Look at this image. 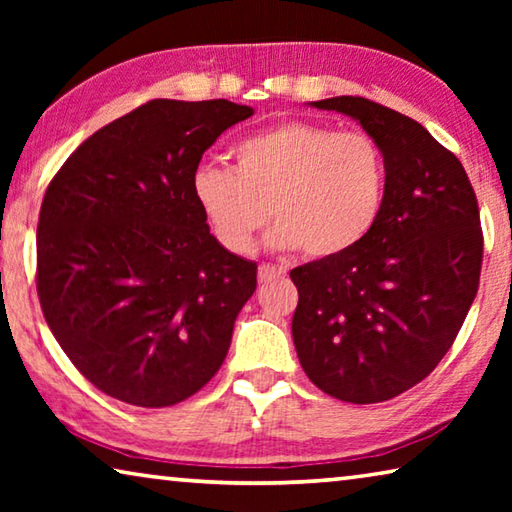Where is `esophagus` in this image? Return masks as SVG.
<instances>
[{"label": "esophagus", "mask_w": 512, "mask_h": 512, "mask_svg": "<svg viewBox=\"0 0 512 512\" xmlns=\"http://www.w3.org/2000/svg\"><path fill=\"white\" fill-rule=\"evenodd\" d=\"M282 275H287V268H282V266L259 264V268H257L259 282H268V280H273V277H282Z\"/></svg>", "instance_id": "obj_1"}]
</instances>
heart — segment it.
Instances as JSON below:
<instances>
[{"instance_id":"b5f03b06","label":"heart","mask_w":512,"mask_h":512,"mask_svg":"<svg viewBox=\"0 0 512 512\" xmlns=\"http://www.w3.org/2000/svg\"><path fill=\"white\" fill-rule=\"evenodd\" d=\"M388 164L368 133L284 121L235 146V169L205 164L192 192L214 237L237 255L255 248L268 216L271 244L311 259L348 253L386 203Z\"/></svg>"}]
</instances>
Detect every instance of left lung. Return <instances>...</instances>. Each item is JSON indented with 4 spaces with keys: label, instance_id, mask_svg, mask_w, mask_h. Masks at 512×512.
Segmentation results:
<instances>
[{
    "label": "left lung",
    "instance_id": "obj_1",
    "mask_svg": "<svg viewBox=\"0 0 512 512\" xmlns=\"http://www.w3.org/2000/svg\"><path fill=\"white\" fill-rule=\"evenodd\" d=\"M311 106L359 121L386 155L388 189L361 244L291 271L293 343L323 393L386 402L438 366L472 307L483 262L479 203L463 164L415 119L363 97Z\"/></svg>",
    "mask_w": 512,
    "mask_h": 512
}]
</instances>
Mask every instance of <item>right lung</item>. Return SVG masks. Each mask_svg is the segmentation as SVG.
<instances>
[{
    "label": "right lung",
    "mask_w": 512,
    "mask_h": 512,
    "mask_svg": "<svg viewBox=\"0 0 512 512\" xmlns=\"http://www.w3.org/2000/svg\"><path fill=\"white\" fill-rule=\"evenodd\" d=\"M239 103L153 99L90 135L51 178L38 219L42 314L81 375L162 409L210 381L257 264L210 235L192 180Z\"/></svg>",
    "instance_id": "add662e5"
}]
</instances>
